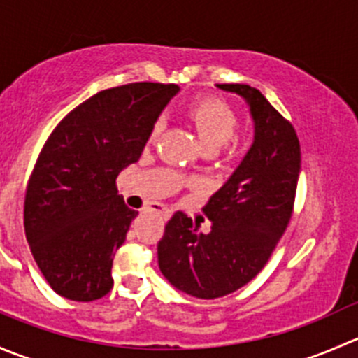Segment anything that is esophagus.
<instances>
[{
	"mask_svg": "<svg viewBox=\"0 0 358 358\" xmlns=\"http://www.w3.org/2000/svg\"><path fill=\"white\" fill-rule=\"evenodd\" d=\"M149 209H150V211H152V213H157V215L164 216V218H168V216L171 215V209L166 208L164 204H159V202H154V204H150Z\"/></svg>",
	"mask_w": 358,
	"mask_h": 358,
	"instance_id": "34e87169",
	"label": "esophagus"
}]
</instances>
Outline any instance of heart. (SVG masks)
I'll list each match as a JSON object with an SVG mask.
<instances>
[{
  "label": "heart",
  "mask_w": 358,
  "mask_h": 358,
  "mask_svg": "<svg viewBox=\"0 0 358 358\" xmlns=\"http://www.w3.org/2000/svg\"><path fill=\"white\" fill-rule=\"evenodd\" d=\"M190 119L196 124L199 136L208 150H216L225 145L237 131L239 115L227 102L220 99H202L189 107ZM162 124L156 122L150 131V140H156Z\"/></svg>",
  "instance_id": "1"
}]
</instances>
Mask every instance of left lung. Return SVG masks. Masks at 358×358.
Masks as SVG:
<instances>
[{
    "instance_id": "left-lung-1",
    "label": "left lung",
    "mask_w": 358,
    "mask_h": 358,
    "mask_svg": "<svg viewBox=\"0 0 358 358\" xmlns=\"http://www.w3.org/2000/svg\"><path fill=\"white\" fill-rule=\"evenodd\" d=\"M243 96L255 122V140L225 185L202 208L211 230L176 211L157 244L159 268L176 289L215 299L255 279L289 223L301 150L289 121L262 92L248 85H216Z\"/></svg>"
}]
</instances>
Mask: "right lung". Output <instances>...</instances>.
<instances>
[{"label": "right lung", "mask_w": 358, "mask_h": 358, "mask_svg": "<svg viewBox=\"0 0 358 358\" xmlns=\"http://www.w3.org/2000/svg\"><path fill=\"white\" fill-rule=\"evenodd\" d=\"M176 85L129 83L71 110L39 152L24 201L29 248L57 294L95 301L114 286L112 259L138 211L115 178L136 162Z\"/></svg>", "instance_id": "add662e5"}]
</instances>
